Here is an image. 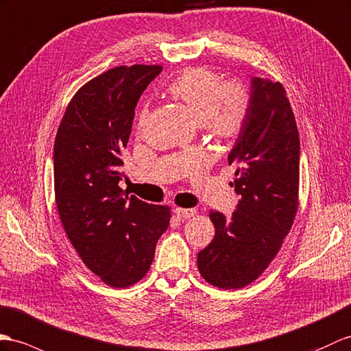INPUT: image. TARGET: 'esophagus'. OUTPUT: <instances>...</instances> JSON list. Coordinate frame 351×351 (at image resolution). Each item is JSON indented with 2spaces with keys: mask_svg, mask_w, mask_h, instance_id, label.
<instances>
[{
  "mask_svg": "<svg viewBox=\"0 0 351 351\" xmlns=\"http://www.w3.org/2000/svg\"><path fill=\"white\" fill-rule=\"evenodd\" d=\"M174 215L180 220H186V219L193 217L196 215V210L195 208H176Z\"/></svg>",
  "mask_w": 351,
  "mask_h": 351,
  "instance_id": "obj_1",
  "label": "esophagus"
}]
</instances>
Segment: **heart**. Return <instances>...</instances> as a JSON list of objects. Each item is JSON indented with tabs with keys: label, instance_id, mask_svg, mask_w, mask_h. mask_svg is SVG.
<instances>
[{
	"label": "heart",
	"instance_id": "1",
	"mask_svg": "<svg viewBox=\"0 0 351 351\" xmlns=\"http://www.w3.org/2000/svg\"><path fill=\"white\" fill-rule=\"evenodd\" d=\"M169 93L189 108L195 121L205 125L217 138H230L241 131L249 114V93L238 84H225L210 68L186 70L169 84ZM147 117V108L140 114V125Z\"/></svg>",
	"mask_w": 351,
	"mask_h": 351
}]
</instances>
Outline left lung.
I'll list each match as a JSON object with an SVG mask.
<instances>
[{
	"label": "left lung",
	"mask_w": 351,
	"mask_h": 351,
	"mask_svg": "<svg viewBox=\"0 0 351 351\" xmlns=\"http://www.w3.org/2000/svg\"><path fill=\"white\" fill-rule=\"evenodd\" d=\"M249 98V114L228 155L237 167L230 186L241 199L230 217L210 213L216 234L198 253L201 276L221 289L244 287L267 269L298 210L299 135L286 90L252 77Z\"/></svg>",
	"instance_id": "obj_1"
}]
</instances>
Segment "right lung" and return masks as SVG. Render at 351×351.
<instances>
[{"instance_id":"right-lung-1","label":"right lung","mask_w":351,"mask_h":351,"mask_svg":"<svg viewBox=\"0 0 351 351\" xmlns=\"http://www.w3.org/2000/svg\"><path fill=\"white\" fill-rule=\"evenodd\" d=\"M160 71L132 65L102 73L73 97L56 134L59 217L83 263L111 287L132 286L147 274L169 225V207L119 187L136 102Z\"/></svg>"}]
</instances>
